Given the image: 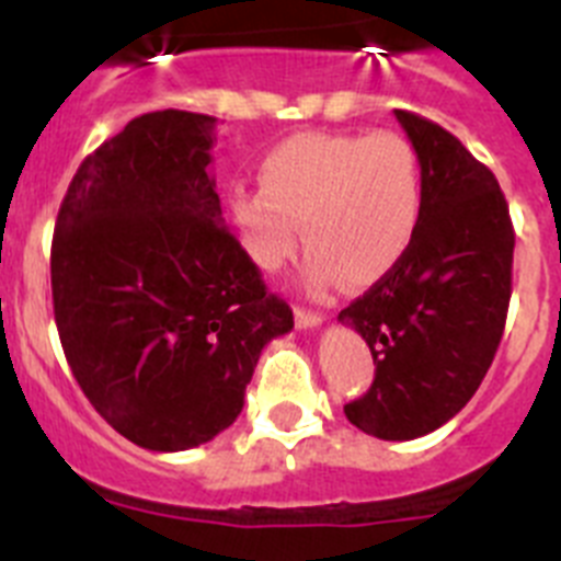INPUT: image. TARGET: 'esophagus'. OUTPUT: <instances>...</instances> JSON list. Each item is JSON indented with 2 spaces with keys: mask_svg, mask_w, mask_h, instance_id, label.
I'll list each match as a JSON object with an SVG mask.
<instances>
[{
  "mask_svg": "<svg viewBox=\"0 0 561 561\" xmlns=\"http://www.w3.org/2000/svg\"><path fill=\"white\" fill-rule=\"evenodd\" d=\"M320 323H323V314H320V311L304 309V306H297V309H295V325H297V329H317Z\"/></svg>",
  "mask_w": 561,
  "mask_h": 561,
  "instance_id": "esophagus-1",
  "label": "esophagus"
}]
</instances>
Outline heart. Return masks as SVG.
I'll return each instance as SVG.
<instances>
[{"mask_svg":"<svg viewBox=\"0 0 561 561\" xmlns=\"http://www.w3.org/2000/svg\"><path fill=\"white\" fill-rule=\"evenodd\" d=\"M230 191V219L252 264L277 272L300 241L306 277L368 286L401 264L421 219L419 153L401 134H295Z\"/></svg>","mask_w":561,"mask_h":561,"instance_id":"b5f03b06","label":"heart"}]
</instances>
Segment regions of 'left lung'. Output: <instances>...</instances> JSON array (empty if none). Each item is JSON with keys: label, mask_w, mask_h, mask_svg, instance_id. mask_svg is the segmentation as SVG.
Masks as SVG:
<instances>
[{"label": "left lung", "mask_w": 561, "mask_h": 561, "mask_svg": "<svg viewBox=\"0 0 561 561\" xmlns=\"http://www.w3.org/2000/svg\"><path fill=\"white\" fill-rule=\"evenodd\" d=\"M393 114L419 153L421 219L401 264L340 311L376 365L345 415L381 440H413L458 415L492 368L512 300L514 227L494 173L455 134Z\"/></svg>", "instance_id": "left-lung-1"}]
</instances>
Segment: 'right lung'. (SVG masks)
<instances>
[{"label":"right lung","mask_w":561,"mask_h":561,"mask_svg":"<svg viewBox=\"0 0 561 561\" xmlns=\"http://www.w3.org/2000/svg\"><path fill=\"white\" fill-rule=\"evenodd\" d=\"M210 114L148 112L81 162L56 219L58 336L92 408L151 453H182L244 408L257 356L295 325L227 230Z\"/></svg>","instance_id":"obj_1"}]
</instances>
